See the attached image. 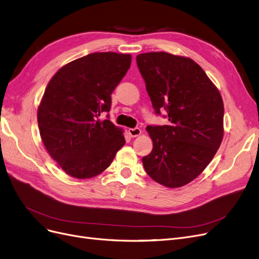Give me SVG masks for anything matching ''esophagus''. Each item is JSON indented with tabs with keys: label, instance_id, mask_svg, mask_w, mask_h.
Instances as JSON below:
<instances>
[{
	"label": "esophagus",
	"instance_id": "obj_1",
	"mask_svg": "<svg viewBox=\"0 0 259 259\" xmlns=\"http://www.w3.org/2000/svg\"><path fill=\"white\" fill-rule=\"evenodd\" d=\"M128 132H129L131 138H137V137L141 136L142 130H141L140 128H130V129L128 130Z\"/></svg>",
	"mask_w": 259,
	"mask_h": 259
}]
</instances>
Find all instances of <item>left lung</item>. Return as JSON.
Returning <instances> with one entry per match:
<instances>
[{"mask_svg": "<svg viewBox=\"0 0 259 259\" xmlns=\"http://www.w3.org/2000/svg\"><path fill=\"white\" fill-rule=\"evenodd\" d=\"M155 114L167 112L169 123L148 126L152 151L143 157L155 182L177 188L192 182L216 154L223 138L221 95L190 58L165 52L137 56Z\"/></svg>", "mask_w": 259, "mask_h": 259, "instance_id": "obj_1", "label": "left lung"}]
</instances>
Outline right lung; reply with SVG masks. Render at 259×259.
Returning <instances> with one entry per match:
<instances>
[{
	"label": "right lung",
	"mask_w": 259,
	"mask_h": 259,
	"mask_svg": "<svg viewBox=\"0 0 259 259\" xmlns=\"http://www.w3.org/2000/svg\"><path fill=\"white\" fill-rule=\"evenodd\" d=\"M130 64L129 54H89L62 66L49 82L38 126L48 152L67 175H99L125 145L121 129L99 116L110 111L111 94Z\"/></svg>",
	"instance_id": "obj_1"
}]
</instances>
